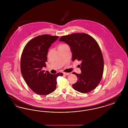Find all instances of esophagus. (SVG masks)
Segmentation results:
<instances>
[{"mask_svg":"<svg viewBox=\"0 0 128 128\" xmlns=\"http://www.w3.org/2000/svg\"><path fill=\"white\" fill-rule=\"evenodd\" d=\"M63 74H64V75H70V73L64 72V73H63Z\"/></svg>","mask_w":128,"mask_h":128,"instance_id":"esophagus-1","label":"esophagus"}]
</instances>
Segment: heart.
<instances>
[{"mask_svg":"<svg viewBox=\"0 0 128 128\" xmlns=\"http://www.w3.org/2000/svg\"><path fill=\"white\" fill-rule=\"evenodd\" d=\"M62 45H63V44H62ZM61 46H62V45H61Z\"/></svg>","mask_w":128,"mask_h":128,"instance_id":"b5f03b06","label":"heart"}]
</instances>
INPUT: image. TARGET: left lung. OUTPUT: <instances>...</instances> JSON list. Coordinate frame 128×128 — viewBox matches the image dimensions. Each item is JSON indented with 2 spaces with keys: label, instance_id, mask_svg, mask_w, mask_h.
<instances>
[{
  "label": "left lung",
  "instance_id": "obj_1",
  "mask_svg": "<svg viewBox=\"0 0 128 128\" xmlns=\"http://www.w3.org/2000/svg\"><path fill=\"white\" fill-rule=\"evenodd\" d=\"M60 41L66 43L72 55V61H81L79 65L80 74L73 72L78 80L72 84L74 90L82 93H87L99 84L104 72L103 57L96 40L84 33L72 34L61 37Z\"/></svg>",
  "mask_w": 128,
  "mask_h": 128
}]
</instances>
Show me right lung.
I'll return each mask as SVG.
<instances>
[{"label": "right lung", "instance_id": "add662e5", "mask_svg": "<svg viewBox=\"0 0 128 128\" xmlns=\"http://www.w3.org/2000/svg\"><path fill=\"white\" fill-rule=\"evenodd\" d=\"M58 36L44 34L30 40L24 49L20 60V70L26 83L37 94L47 95L56 89V78L62 76L60 72L55 74L44 72L48 49L58 38Z\"/></svg>", "mask_w": 128, "mask_h": 128}]
</instances>
